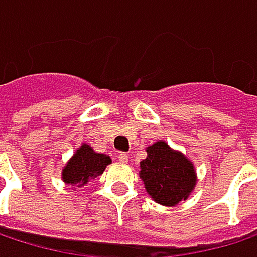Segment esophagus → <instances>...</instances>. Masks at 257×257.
I'll list each match as a JSON object with an SVG mask.
<instances>
[{
  "label": "esophagus",
  "instance_id": "obj_1",
  "mask_svg": "<svg viewBox=\"0 0 257 257\" xmlns=\"http://www.w3.org/2000/svg\"><path fill=\"white\" fill-rule=\"evenodd\" d=\"M128 154L126 153H120L119 156H117V160L120 161V163H128Z\"/></svg>",
  "mask_w": 257,
  "mask_h": 257
}]
</instances>
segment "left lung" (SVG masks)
<instances>
[{
  "label": "left lung",
  "mask_w": 257,
  "mask_h": 257,
  "mask_svg": "<svg viewBox=\"0 0 257 257\" xmlns=\"http://www.w3.org/2000/svg\"><path fill=\"white\" fill-rule=\"evenodd\" d=\"M140 164L145 190L157 204L174 206L186 201L195 189L196 172L192 161L164 141L147 147V159Z\"/></svg>",
  "instance_id": "obj_1"
}]
</instances>
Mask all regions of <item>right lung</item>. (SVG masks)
I'll return each mask as SVG.
<instances>
[{
  "label": "right lung",
  "mask_w": 257,
  "mask_h": 257,
  "mask_svg": "<svg viewBox=\"0 0 257 257\" xmlns=\"http://www.w3.org/2000/svg\"><path fill=\"white\" fill-rule=\"evenodd\" d=\"M112 160L106 154H98L90 145L83 144L62 169V180L67 185L81 188L91 179L103 174Z\"/></svg>",
  "instance_id": "right-lung-1"
}]
</instances>
